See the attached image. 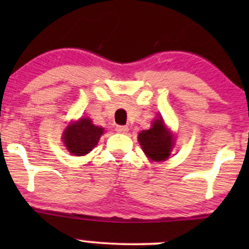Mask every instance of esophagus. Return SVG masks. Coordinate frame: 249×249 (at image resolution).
Masks as SVG:
<instances>
[{
    "label": "esophagus",
    "instance_id": "1",
    "mask_svg": "<svg viewBox=\"0 0 249 249\" xmlns=\"http://www.w3.org/2000/svg\"><path fill=\"white\" fill-rule=\"evenodd\" d=\"M116 131L118 133H126L128 131V127L124 126V125H118V126H116Z\"/></svg>",
    "mask_w": 249,
    "mask_h": 249
}]
</instances>
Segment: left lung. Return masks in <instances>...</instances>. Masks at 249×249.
Returning <instances> with one entry per match:
<instances>
[{"mask_svg": "<svg viewBox=\"0 0 249 249\" xmlns=\"http://www.w3.org/2000/svg\"><path fill=\"white\" fill-rule=\"evenodd\" d=\"M174 138L161 117L154 119L152 126L138 134V142L150 160L164 161L170 157L174 146Z\"/></svg>", "mask_w": 249, "mask_h": 249, "instance_id": "8db88e82", "label": "left lung"}]
</instances>
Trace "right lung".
I'll return each instance as SVG.
<instances>
[{
    "instance_id": "right-lung-1",
    "label": "right lung",
    "mask_w": 249,
    "mask_h": 249,
    "mask_svg": "<svg viewBox=\"0 0 249 249\" xmlns=\"http://www.w3.org/2000/svg\"><path fill=\"white\" fill-rule=\"evenodd\" d=\"M104 128L92 124L90 118H81L71 123L63 133L65 147L73 156H85L98 144Z\"/></svg>"
}]
</instances>
